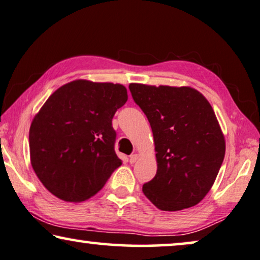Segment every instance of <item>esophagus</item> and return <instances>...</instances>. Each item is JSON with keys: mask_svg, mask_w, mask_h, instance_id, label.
Listing matches in <instances>:
<instances>
[{"mask_svg": "<svg viewBox=\"0 0 260 260\" xmlns=\"http://www.w3.org/2000/svg\"><path fill=\"white\" fill-rule=\"evenodd\" d=\"M138 158H139V155H138V153H134V155H131L130 156V163L131 164H134V163H136V161L138 160Z\"/></svg>", "mask_w": 260, "mask_h": 260, "instance_id": "1", "label": "esophagus"}]
</instances>
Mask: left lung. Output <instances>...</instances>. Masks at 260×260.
Masks as SVG:
<instances>
[{
    "label": "left lung",
    "mask_w": 260,
    "mask_h": 260,
    "mask_svg": "<svg viewBox=\"0 0 260 260\" xmlns=\"http://www.w3.org/2000/svg\"><path fill=\"white\" fill-rule=\"evenodd\" d=\"M155 143L157 172L143 193L163 211L197 205L213 185L225 156V137L211 104L191 86L130 83Z\"/></svg>",
    "instance_id": "obj_1"
}]
</instances>
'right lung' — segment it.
I'll return each mask as SVG.
<instances>
[{
	"label": "right lung",
	"instance_id": "obj_1",
	"mask_svg": "<svg viewBox=\"0 0 260 260\" xmlns=\"http://www.w3.org/2000/svg\"><path fill=\"white\" fill-rule=\"evenodd\" d=\"M126 101L110 82L75 80L51 93L29 130L30 163L49 192L80 203L102 189L122 165L112 117Z\"/></svg>",
	"mask_w": 260,
	"mask_h": 260
}]
</instances>
